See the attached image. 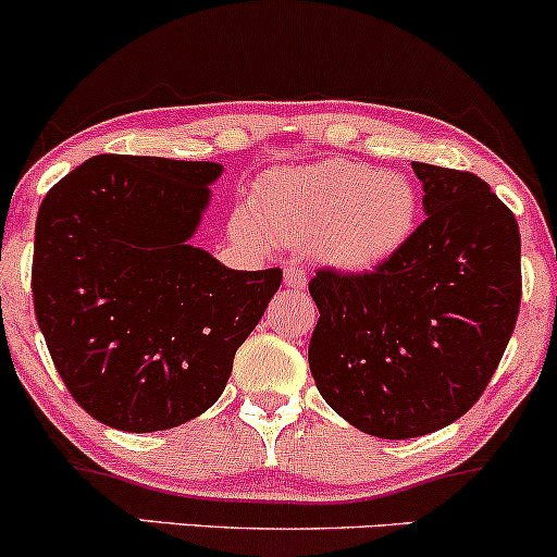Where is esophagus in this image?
Wrapping results in <instances>:
<instances>
[{
  "label": "esophagus",
  "mask_w": 557,
  "mask_h": 557,
  "mask_svg": "<svg viewBox=\"0 0 557 557\" xmlns=\"http://www.w3.org/2000/svg\"><path fill=\"white\" fill-rule=\"evenodd\" d=\"M285 285L293 287V290H304V287L309 285V277H306V272L300 270V267H287V270H285Z\"/></svg>",
  "instance_id": "obj_1"
}]
</instances>
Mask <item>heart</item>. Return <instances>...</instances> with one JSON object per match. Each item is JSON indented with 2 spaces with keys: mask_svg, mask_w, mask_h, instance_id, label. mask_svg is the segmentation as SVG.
<instances>
[{
  "mask_svg": "<svg viewBox=\"0 0 557 557\" xmlns=\"http://www.w3.org/2000/svg\"><path fill=\"white\" fill-rule=\"evenodd\" d=\"M248 216L272 243L306 246L317 264L361 274L387 264L413 240L421 194L406 172L327 159L261 175Z\"/></svg>",
  "mask_w": 557,
  "mask_h": 557,
  "instance_id": "b5f03b06",
  "label": "heart"
}]
</instances>
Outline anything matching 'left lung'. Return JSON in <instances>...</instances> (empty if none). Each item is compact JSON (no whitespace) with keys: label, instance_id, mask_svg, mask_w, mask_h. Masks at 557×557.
Masks as SVG:
<instances>
[{"label":"left lung","instance_id":"left-lung-1","mask_svg":"<svg viewBox=\"0 0 557 557\" xmlns=\"http://www.w3.org/2000/svg\"><path fill=\"white\" fill-rule=\"evenodd\" d=\"M424 188L413 240L374 272L319 270L309 293L317 389L356 430L408 440L479 400L521 304L516 216L471 172L411 162Z\"/></svg>","mask_w":557,"mask_h":557}]
</instances>
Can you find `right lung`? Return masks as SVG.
<instances>
[{
    "label": "right lung",
    "instance_id": "1",
    "mask_svg": "<svg viewBox=\"0 0 557 557\" xmlns=\"http://www.w3.org/2000/svg\"><path fill=\"white\" fill-rule=\"evenodd\" d=\"M222 164L94 157L36 216L34 309L70 395L123 432L214 406L283 272H243L190 243Z\"/></svg>",
    "mask_w": 557,
    "mask_h": 557
}]
</instances>
